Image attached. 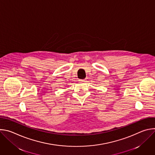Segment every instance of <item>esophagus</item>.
Masks as SVG:
<instances>
[{
  "label": "esophagus",
  "instance_id": "1",
  "mask_svg": "<svg viewBox=\"0 0 155 155\" xmlns=\"http://www.w3.org/2000/svg\"><path fill=\"white\" fill-rule=\"evenodd\" d=\"M80 81H81V82H84H84L86 81V79H83V80H81Z\"/></svg>",
  "mask_w": 155,
  "mask_h": 155
}]
</instances>
